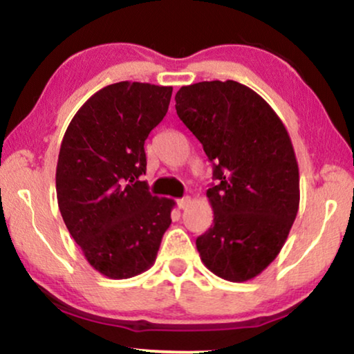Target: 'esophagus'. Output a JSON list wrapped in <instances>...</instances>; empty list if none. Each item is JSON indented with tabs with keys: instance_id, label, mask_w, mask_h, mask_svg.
Returning <instances> with one entry per match:
<instances>
[{
	"instance_id": "esophagus-1",
	"label": "esophagus",
	"mask_w": 354,
	"mask_h": 354,
	"mask_svg": "<svg viewBox=\"0 0 354 354\" xmlns=\"http://www.w3.org/2000/svg\"><path fill=\"white\" fill-rule=\"evenodd\" d=\"M189 202H191V197L179 198V201H178V208H179V210H184V208L189 205Z\"/></svg>"
}]
</instances>
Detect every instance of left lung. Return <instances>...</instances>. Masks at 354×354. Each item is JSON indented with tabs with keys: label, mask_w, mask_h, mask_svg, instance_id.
<instances>
[{
	"label": "left lung",
	"mask_w": 354,
	"mask_h": 354,
	"mask_svg": "<svg viewBox=\"0 0 354 354\" xmlns=\"http://www.w3.org/2000/svg\"><path fill=\"white\" fill-rule=\"evenodd\" d=\"M176 113L213 162L207 191L213 226L197 237L201 260L231 282L257 277L274 261L300 205L290 136L272 107L232 80L179 88Z\"/></svg>",
	"instance_id": "8db88e82"
}]
</instances>
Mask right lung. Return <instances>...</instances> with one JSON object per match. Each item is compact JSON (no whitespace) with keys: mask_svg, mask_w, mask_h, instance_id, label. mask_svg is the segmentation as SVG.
<instances>
[{"mask_svg":"<svg viewBox=\"0 0 354 354\" xmlns=\"http://www.w3.org/2000/svg\"><path fill=\"white\" fill-rule=\"evenodd\" d=\"M173 88L120 82L94 93L68 123L56 192L62 220L84 258L109 279L156 263L175 201L151 196L144 141L167 115Z\"/></svg>","mask_w":354,"mask_h":354,"instance_id":"obj_1","label":"right lung"}]
</instances>
